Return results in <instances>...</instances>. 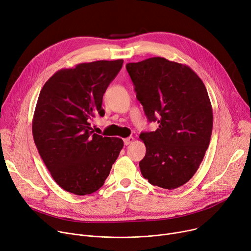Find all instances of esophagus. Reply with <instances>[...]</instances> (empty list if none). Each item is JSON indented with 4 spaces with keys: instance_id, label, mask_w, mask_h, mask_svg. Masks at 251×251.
I'll return each instance as SVG.
<instances>
[{
    "instance_id": "1",
    "label": "esophagus",
    "mask_w": 251,
    "mask_h": 251,
    "mask_svg": "<svg viewBox=\"0 0 251 251\" xmlns=\"http://www.w3.org/2000/svg\"><path fill=\"white\" fill-rule=\"evenodd\" d=\"M133 141H134V139H133L132 137H129V138L125 139V140H124V143H125V145H126V146H128V145H129V144H131Z\"/></svg>"
}]
</instances>
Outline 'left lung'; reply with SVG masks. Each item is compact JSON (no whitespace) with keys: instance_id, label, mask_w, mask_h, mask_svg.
Returning a JSON list of instances; mask_svg holds the SVG:
<instances>
[{"instance_id":"1","label":"left lung","mask_w":251,"mask_h":251,"mask_svg":"<svg viewBox=\"0 0 251 251\" xmlns=\"http://www.w3.org/2000/svg\"><path fill=\"white\" fill-rule=\"evenodd\" d=\"M126 68L147 119L159 124L140 134L146 145L142 175L153 186L181 187L197 172L210 143L213 111L207 89L189 66L163 57Z\"/></svg>"}]
</instances>
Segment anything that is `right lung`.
<instances>
[{"mask_svg": "<svg viewBox=\"0 0 251 251\" xmlns=\"http://www.w3.org/2000/svg\"><path fill=\"white\" fill-rule=\"evenodd\" d=\"M124 60L77 64L53 74L40 91L32 131L54 181L75 195L98 191L124 147L120 138L94 133L90 123L103 117L102 98Z\"/></svg>", "mask_w": 251, "mask_h": 251, "instance_id": "1", "label": "right lung"}]
</instances>
